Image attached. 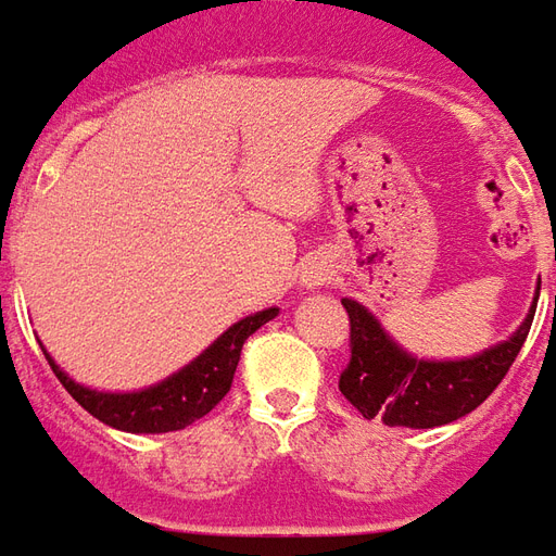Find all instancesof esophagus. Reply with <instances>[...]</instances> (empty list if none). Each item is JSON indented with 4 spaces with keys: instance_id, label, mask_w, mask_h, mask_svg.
<instances>
[{
    "instance_id": "esophagus-1",
    "label": "esophagus",
    "mask_w": 556,
    "mask_h": 556,
    "mask_svg": "<svg viewBox=\"0 0 556 556\" xmlns=\"http://www.w3.org/2000/svg\"><path fill=\"white\" fill-rule=\"evenodd\" d=\"M331 279V267L328 265H309L304 267V274H301V282H304L306 289H318V286H325Z\"/></svg>"
}]
</instances>
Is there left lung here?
I'll list each match as a JSON object with an SVG mask.
<instances>
[{"mask_svg": "<svg viewBox=\"0 0 556 556\" xmlns=\"http://www.w3.org/2000/svg\"><path fill=\"white\" fill-rule=\"evenodd\" d=\"M535 289H542V282ZM535 301L521 328L503 343L491 345L472 358L425 361L400 349L367 306L343 298L352 358L340 372V391L364 418H382L388 427L427 430L452 425L481 406L506 379L508 367L515 364L530 333Z\"/></svg>", "mask_w": 556, "mask_h": 556, "instance_id": "8db88e82", "label": "left lung"}]
</instances>
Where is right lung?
<instances>
[{"instance_id":"1","label":"right lung","mask_w":556,"mask_h":556,"mask_svg":"<svg viewBox=\"0 0 556 556\" xmlns=\"http://www.w3.org/2000/svg\"><path fill=\"white\" fill-rule=\"evenodd\" d=\"M277 313V306H270L255 316L240 318L238 325H231L219 340H213L192 364H186L184 370H177L159 386L129 391V394H111V391H92V388L77 386L75 379H68L56 367V361L50 358L45 345H41V352L48 358L50 370L56 372L62 388L92 418H99L116 430H126V433H168V430H184L186 425L204 418L231 391L240 349Z\"/></svg>"}]
</instances>
